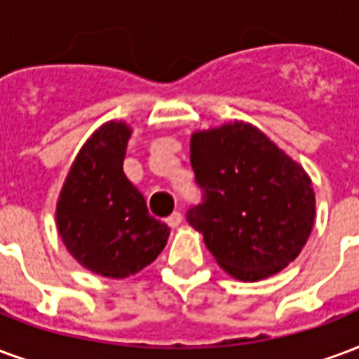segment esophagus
Segmentation results:
<instances>
[{"label": "esophagus", "instance_id": "34e87169", "mask_svg": "<svg viewBox=\"0 0 359 359\" xmlns=\"http://www.w3.org/2000/svg\"><path fill=\"white\" fill-rule=\"evenodd\" d=\"M165 222L171 228H177L180 224V222H182V213H179V211H175V213H171V215H169V217H167Z\"/></svg>", "mask_w": 359, "mask_h": 359}]
</instances>
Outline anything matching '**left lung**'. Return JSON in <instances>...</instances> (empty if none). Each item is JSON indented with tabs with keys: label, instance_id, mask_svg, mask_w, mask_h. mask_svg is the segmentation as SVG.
<instances>
[{
	"label": "left lung",
	"instance_id": "left-lung-1",
	"mask_svg": "<svg viewBox=\"0 0 359 359\" xmlns=\"http://www.w3.org/2000/svg\"><path fill=\"white\" fill-rule=\"evenodd\" d=\"M190 163L203 201L187 219L228 274L259 281L293 262L316 217L312 180L257 127L194 133Z\"/></svg>",
	"mask_w": 359,
	"mask_h": 359
}]
</instances>
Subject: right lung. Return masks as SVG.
I'll return each instance as SVG.
<instances>
[{
  "mask_svg": "<svg viewBox=\"0 0 359 359\" xmlns=\"http://www.w3.org/2000/svg\"><path fill=\"white\" fill-rule=\"evenodd\" d=\"M131 129L108 121L74 159L57 203V228L76 261L104 278H127L156 261L169 226L148 213L123 172Z\"/></svg>",
  "mask_w": 359,
  "mask_h": 359,
  "instance_id": "add662e5",
  "label": "right lung"
}]
</instances>
